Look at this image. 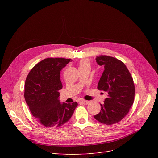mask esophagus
<instances>
[{
  "label": "esophagus",
  "instance_id": "esophagus-1",
  "mask_svg": "<svg viewBox=\"0 0 158 158\" xmlns=\"http://www.w3.org/2000/svg\"><path fill=\"white\" fill-rule=\"evenodd\" d=\"M81 102L83 104H88L89 103V101H85V100H82V101H81Z\"/></svg>",
  "mask_w": 158,
  "mask_h": 158
}]
</instances>
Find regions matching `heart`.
Listing matches in <instances>:
<instances>
[{
  "mask_svg": "<svg viewBox=\"0 0 158 158\" xmlns=\"http://www.w3.org/2000/svg\"><path fill=\"white\" fill-rule=\"evenodd\" d=\"M89 66V61L86 60V59H84L82 60L80 63H79V67H82V66Z\"/></svg>",
  "mask_w": 158,
  "mask_h": 158,
  "instance_id": "heart-1",
  "label": "heart"
}]
</instances>
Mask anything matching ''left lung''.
<instances>
[{"mask_svg":"<svg viewBox=\"0 0 158 158\" xmlns=\"http://www.w3.org/2000/svg\"><path fill=\"white\" fill-rule=\"evenodd\" d=\"M95 60L98 65L104 66L97 88L107 92V97L101 104V112L94 117L99 122L112 125L125 117L133 104V79L125 64L117 58L100 56Z\"/></svg>","mask_w":158,"mask_h":158,"instance_id":"1","label":"left lung"}]
</instances>
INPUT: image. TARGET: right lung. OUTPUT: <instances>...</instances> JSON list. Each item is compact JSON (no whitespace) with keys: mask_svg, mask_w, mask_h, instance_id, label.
Segmentation results:
<instances>
[{"mask_svg":"<svg viewBox=\"0 0 158 158\" xmlns=\"http://www.w3.org/2000/svg\"><path fill=\"white\" fill-rule=\"evenodd\" d=\"M71 61L65 58H47L33 67L27 76L24 97L29 110L43 126L60 127L68 122L77 106L61 103L59 91L63 85L60 72Z\"/></svg>","mask_w":158,"mask_h":158,"instance_id":"add662e5","label":"right lung"}]
</instances>
